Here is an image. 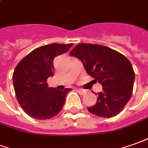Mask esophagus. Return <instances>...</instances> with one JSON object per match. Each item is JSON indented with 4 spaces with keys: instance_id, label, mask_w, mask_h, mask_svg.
<instances>
[{
    "instance_id": "34e87169",
    "label": "esophagus",
    "mask_w": 148,
    "mask_h": 148,
    "mask_svg": "<svg viewBox=\"0 0 148 148\" xmlns=\"http://www.w3.org/2000/svg\"><path fill=\"white\" fill-rule=\"evenodd\" d=\"M77 92L80 93V95H84V94H85V92H86V91H85L84 89H80V88L77 89Z\"/></svg>"
}]
</instances>
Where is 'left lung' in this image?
Returning a JSON list of instances; mask_svg holds the SVG:
<instances>
[{"instance_id": "1", "label": "left lung", "mask_w": 148, "mask_h": 148, "mask_svg": "<svg viewBox=\"0 0 148 148\" xmlns=\"http://www.w3.org/2000/svg\"><path fill=\"white\" fill-rule=\"evenodd\" d=\"M69 54L80 60L88 74L103 87L97 93V103L88 110L103 118L119 114L130 99L134 87V72L129 60L108 47L91 43L76 45Z\"/></svg>"}]
</instances>
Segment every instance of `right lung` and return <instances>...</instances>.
I'll return each instance as SVG.
<instances>
[{
	"label": "right lung",
	"mask_w": 148,
	"mask_h": 148,
	"mask_svg": "<svg viewBox=\"0 0 148 148\" xmlns=\"http://www.w3.org/2000/svg\"><path fill=\"white\" fill-rule=\"evenodd\" d=\"M73 43L51 44L34 49L21 60L14 69L13 83L21 107L31 118L50 119L64 106L71 88L63 91L49 88L47 80L54 75L55 57L67 52Z\"/></svg>",
	"instance_id": "1"
}]
</instances>
